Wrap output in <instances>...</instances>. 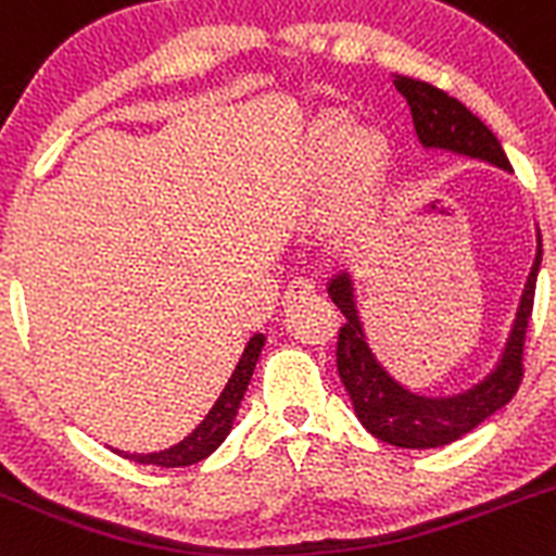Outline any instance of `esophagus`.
<instances>
[{
  "label": "esophagus",
  "mask_w": 556,
  "mask_h": 556,
  "mask_svg": "<svg viewBox=\"0 0 556 556\" xmlns=\"http://www.w3.org/2000/svg\"><path fill=\"white\" fill-rule=\"evenodd\" d=\"M312 292H317V287H314L312 278H303V275H300V278H294V281L289 283L287 292H283V298H287V303H292V300H300Z\"/></svg>",
  "instance_id": "esophagus-1"
}]
</instances>
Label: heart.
Masks as SVG:
<instances>
[{
	"mask_svg": "<svg viewBox=\"0 0 556 556\" xmlns=\"http://www.w3.org/2000/svg\"><path fill=\"white\" fill-rule=\"evenodd\" d=\"M389 176V142L358 129L348 115H330L312 129L303 160V185L314 198L336 190L330 226L341 237L364 231L375 217Z\"/></svg>",
	"mask_w": 556,
	"mask_h": 556,
	"instance_id": "obj_1",
	"label": "heart"
}]
</instances>
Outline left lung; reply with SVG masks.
<instances>
[{
	"mask_svg": "<svg viewBox=\"0 0 556 556\" xmlns=\"http://www.w3.org/2000/svg\"><path fill=\"white\" fill-rule=\"evenodd\" d=\"M394 88L405 96L410 115H414L416 135L427 151H450V154L510 170V162H507L496 135L460 101L452 99L444 90L432 88L427 81L407 79V76H396ZM541 262L543 242L541 231H538V253H534L527 283H523L521 303H518L502 358L488 378L450 396L416 394V391L405 389L400 380L391 378L366 341L364 325H361L358 308H355L350 273L344 269V273L333 275L328 283V294L348 317V323L339 330V341H336V369L353 400L361 425L383 444L400 446V450H435V446H446L457 438L468 435L488 416L502 410L513 400L523 378V339H527L529 317H532L534 283H538Z\"/></svg>",
	"mask_w": 556,
	"mask_h": 556,
	"instance_id": "1",
	"label": "left lung"
}]
</instances>
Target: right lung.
I'll return each mask as SVG.
<instances>
[{
	"label": "right lung",
	"mask_w": 556,
	"mask_h": 556,
	"mask_svg": "<svg viewBox=\"0 0 556 556\" xmlns=\"http://www.w3.org/2000/svg\"><path fill=\"white\" fill-rule=\"evenodd\" d=\"M264 333L253 336L248 344H244V353L239 358L237 369L231 371V378H228L226 389L220 391L217 402L212 405L206 416H203L201 425L185 438V441H178L173 444L170 450L162 452H149V455H129V452H121L129 460L142 463V466H162V468H178V466H192V463H201L203 457H208L217 446L226 441V435L231 432L233 419H237L239 402H242L244 391H248V383H251V375L256 369V361L262 355L264 348Z\"/></svg>",
	"instance_id": "1"
}]
</instances>
